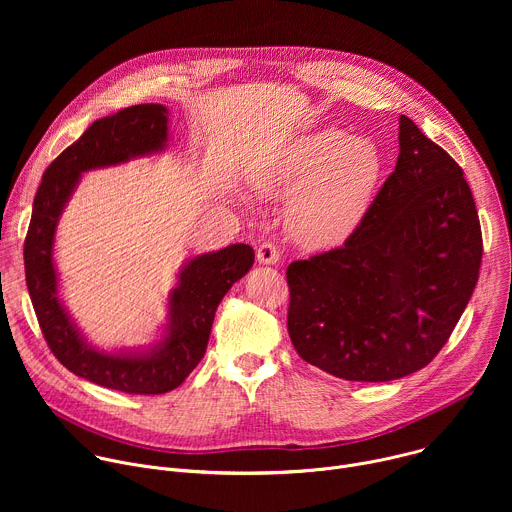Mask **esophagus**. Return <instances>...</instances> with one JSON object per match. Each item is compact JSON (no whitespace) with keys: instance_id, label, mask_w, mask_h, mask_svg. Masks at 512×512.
I'll list each match as a JSON object with an SVG mask.
<instances>
[{"instance_id":"1","label":"esophagus","mask_w":512,"mask_h":512,"mask_svg":"<svg viewBox=\"0 0 512 512\" xmlns=\"http://www.w3.org/2000/svg\"><path fill=\"white\" fill-rule=\"evenodd\" d=\"M279 259H281V253H279V249H277L275 245H271V243L259 245V249H257V261H259L261 265H275V263H279Z\"/></svg>"}]
</instances>
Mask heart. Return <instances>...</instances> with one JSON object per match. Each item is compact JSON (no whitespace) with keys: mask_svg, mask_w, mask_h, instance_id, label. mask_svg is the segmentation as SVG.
<instances>
[{"mask_svg":"<svg viewBox=\"0 0 512 512\" xmlns=\"http://www.w3.org/2000/svg\"><path fill=\"white\" fill-rule=\"evenodd\" d=\"M383 178V158L369 139L340 129L302 135L255 178L259 194L285 198V225L300 247L330 251L364 223Z\"/></svg>","mask_w":512,"mask_h":512,"instance_id":"1","label":"heart"}]
</instances>
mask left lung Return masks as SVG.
Instances as JSON below:
<instances>
[{"label": "left lung", "instance_id": "left-lung-1", "mask_svg": "<svg viewBox=\"0 0 512 512\" xmlns=\"http://www.w3.org/2000/svg\"><path fill=\"white\" fill-rule=\"evenodd\" d=\"M482 235L462 168L405 115L399 158L344 247L287 267L298 354L346 381L407 377L442 350L478 281Z\"/></svg>", "mask_w": 512, "mask_h": 512}]
</instances>
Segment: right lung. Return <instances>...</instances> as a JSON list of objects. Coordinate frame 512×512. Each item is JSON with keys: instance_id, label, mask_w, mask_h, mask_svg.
Instances as JSON below:
<instances>
[{"instance_id": "1", "label": "right lung", "mask_w": 512, "mask_h": 512, "mask_svg": "<svg viewBox=\"0 0 512 512\" xmlns=\"http://www.w3.org/2000/svg\"><path fill=\"white\" fill-rule=\"evenodd\" d=\"M168 115V107L145 103L97 119L44 172L24 245L32 306L54 356L77 377L133 395H162L184 383L206 352L218 304L255 261L253 247L245 243L188 257L176 287L168 291L166 322L145 346L99 348L66 310L54 263L56 229L66 204L83 174L164 154Z\"/></svg>"}]
</instances>
